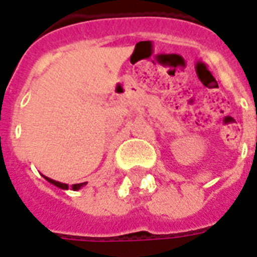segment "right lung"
<instances>
[{
    "label": "right lung",
    "mask_w": 257,
    "mask_h": 257,
    "mask_svg": "<svg viewBox=\"0 0 257 257\" xmlns=\"http://www.w3.org/2000/svg\"><path fill=\"white\" fill-rule=\"evenodd\" d=\"M44 178L47 179V180H48V182H49V183H52L53 186H56V187H59V189L68 190V184H66V183H60V182H56V180H53V179L47 178V176H44ZM85 184H86V182H85V183L73 184V186H71V189H73V190H79V189H81V187H84Z\"/></svg>",
    "instance_id": "add662e5"
}]
</instances>
